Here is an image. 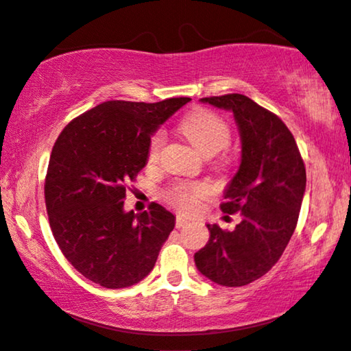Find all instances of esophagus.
<instances>
[{
    "mask_svg": "<svg viewBox=\"0 0 351 351\" xmlns=\"http://www.w3.org/2000/svg\"><path fill=\"white\" fill-rule=\"evenodd\" d=\"M188 223H190L188 218H185L184 215H177V218H176V226L177 228H184V226L188 225Z\"/></svg>",
    "mask_w": 351,
    "mask_h": 351,
    "instance_id": "34e87169",
    "label": "esophagus"
}]
</instances>
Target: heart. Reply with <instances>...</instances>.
<instances>
[{
	"instance_id": "obj_1",
	"label": "heart",
	"mask_w": 351,
	"mask_h": 351,
	"mask_svg": "<svg viewBox=\"0 0 351 351\" xmlns=\"http://www.w3.org/2000/svg\"><path fill=\"white\" fill-rule=\"evenodd\" d=\"M180 131L191 145L204 156H212L226 149L231 142V126L215 110L197 108L184 117L180 121ZM165 134L161 131L152 136L147 150V160L155 163L163 149ZM212 195L209 185L201 184H176L165 191L166 201L184 212H195L199 202Z\"/></svg>"
}]
</instances>
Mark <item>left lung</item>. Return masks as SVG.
I'll return each instance as SVG.
<instances>
[{"label": "left lung", "instance_id": "left-lung-1", "mask_svg": "<svg viewBox=\"0 0 351 351\" xmlns=\"http://www.w3.org/2000/svg\"><path fill=\"white\" fill-rule=\"evenodd\" d=\"M232 110L242 138V161L220 209L239 213L234 231L207 225L210 239L195 253L202 276L223 287H243L272 269L296 230L306 166L291 131L245 95L202 98Z\"/></svg>", "mask_w": 351, "mask_h": 351}]
</instances>
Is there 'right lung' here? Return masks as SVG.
<instances>
[{
  "instance_id": "obj_1",
  "label": "right lung",
  "mask_w": 351,
  "mask_h": 351,
  "mask_svg": "<svg viewBox=\"0 0 351 351\" xmlns=\"http://www.w3.org/2000/svg\"><path fill=\"white\" fill-rule=\"evenodd\" d=\"M188 101H106L55 141L44 184L49 223L66 260L88 280L125 288L154 269L176 217L156 202L126 213L123 201L147 163L152 133Z\"/></svg>"
}]
</instances>
